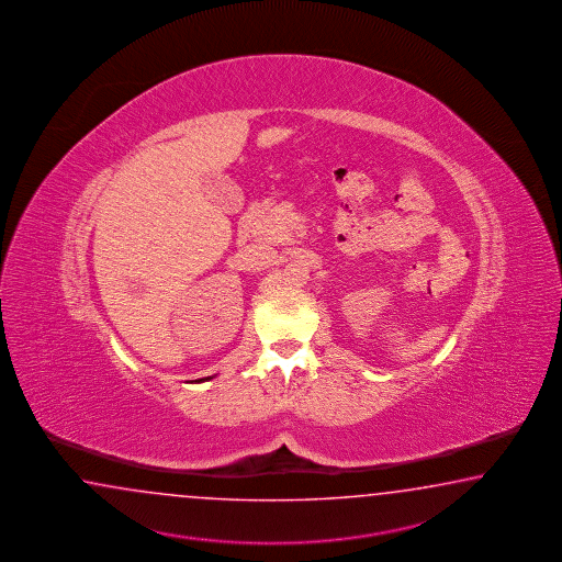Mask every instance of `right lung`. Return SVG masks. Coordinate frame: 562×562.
Listing matches in <instances>:
<instances>
[{
	"label": "right lung",
	"instance_id": "add662e5",
	"mask_svg": "<svg viewBox=\"0 0 562 562\" xmlns=\"http://www.w3.org/2000/svg\"><path fill=\"white\" fill-rule=\"evenodd\" d=\"M207 379H213V376H207ZM200 381H205V379H200Z\"/></svg>",
	"mask_w": 562,
	"mask_h": 562
}]
</instances>
